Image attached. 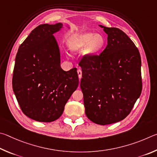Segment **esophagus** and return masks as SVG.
<instances>
[{"mask_svg": "<svg viewBox=\"0 0 157 157\" xmlns=\"http://www.w3.org/2000/svg\"><path fill=\"white\" fill-rule=\"evenodd\" d=\"M77 73H78V78H82V71L81 69H78V70H77Z\"/></svg>", "mask_w": 157, "mask_h": 157, "instance_id": "esophagus-1", "label": "esophagus"}]
</instances>
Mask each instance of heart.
<instances>
[{
    "instance_id": "b5f03b06",
    "label": "heart",
    "mask_w": 157,
    "mask_h": 157,
    "mask_svg": "<svg viewBox=\"0 0 157 157\" xmlns=\"http://www.w3.org/2000/svg\"><path fill=\"white\" fill-rule=\"evenodd\" d=\"M105 45L106 39L103 35L86 33L71 41L70 48L72 50H78L86 47V53L89 56H94L103 51Z\"/></svg>"
}]
</instances>
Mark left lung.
Returning <instances> with one entry per match:
<instances>
[{
  "label": "left lung",
  "mask_w": 157,
  "mask_h": 157,
  "mask_svg": "<svg viewBox=\"0 0 157 157\" xmlns=\"http://www.w3.org/2000/svg\"><path fill=\"white\" fill-rule=\"evenodd\" d=\"M103 27L108 45L99 55L86 54L78 63L87 118L98 125L120 121L132 109L142 90L138 48L117 27Z\"/></svg>",
  "instance_id": "1"
}]
</instances>
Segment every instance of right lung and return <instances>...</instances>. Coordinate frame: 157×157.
Segmentation results:
<instances>
[{
    "label": "right lung",
    "instance_id": "add662e5",
    "mask_svg": "<svg viewBox=\"0 0 157 157\" xmlns=\"http://www.w3.org/2000/svg\"><path fill=\"white\" fill-rule=\"evenodd\" d=\"M62 26L60 23L38 25L19 47L16 56L13 91L22 112L37 121L59 119L78 86L76 68L65 71L60 65L53 34Z\"/></svg>",
    "mask_w": 157,
    "mask_h": 157
}]
</instances>
